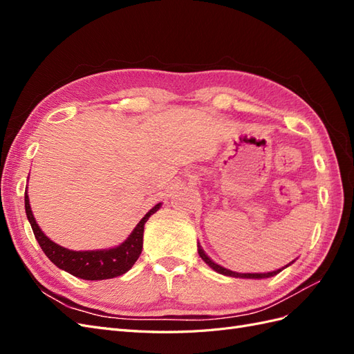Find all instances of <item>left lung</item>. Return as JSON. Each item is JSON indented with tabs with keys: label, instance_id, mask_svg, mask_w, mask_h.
Segmentation results:
<instances>
[{
	"label": "left lung",
	"instance_id": "left-lung-1",
	"mask_svg": "<svg viewBox=\"0 0 354 354\" xmlns=\"http://www.w3.org/2000/svg\"><path fill=\"white\" fill-rule=\"evenodd\" d=\"M198 252H199V257L201 259L205 261L211 269L214 270V272H217V273H220V274H224V276H230V277H239V279H266V277H272V276H274V274H277L279 272H282L283 269H286V267H289L291 266L294 261H291L289 264H286L285 267H282V269H277V270H273V272H267V273H239V272H233V270H229V269H226V267H223V266H220V264H217V263H214L209 257L205 254V251L202 250V246L199 245V242H198Z\"/></svg>",
	"mask_w": 354,
	"mask_h": 354
}]
</instances>
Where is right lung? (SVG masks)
I'll return each instance as SVG.
<instances>
[{
	"label": "right lung",
	"instance_id": "obj_1",
	"mask_svg": "<svg viewBox=\"0 0 354 354\" xmlns=\"http://www.w3.org/2000/svg\"><path fill=\"white\" fill-rule=\"evenodd\" d=\"M160 207H162V202L156 203L153 208L149 209L146 212V216L138 221L134 230L130 233V236H128L122 243L115 246V248L73 251L53 242L48 236H46V233L39 229L34 214H32L30 209L28 187L25 190L26 217L30 223L32 230H34L35 239L38 241L41 250L44 251L50 261L55 263L59 269L85 281L112 279V277L121 276L130 270L142 254L145 224L149 220V217L155 214Z\"/></svg>",
	"mask_w": 354,
	"mask_h": 354
}]
</instances>
